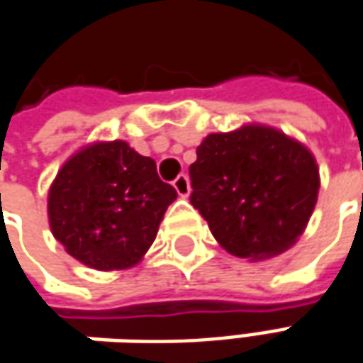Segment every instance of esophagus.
<instances>
[{
    "mask_svg": "<svg viewBox=\"0 0 363 363\" xmlns=\"http://www.w3.org/2000/svg\"><path fill=\"white\" fill-rule=\"evenodd\" d=\"M172 184H174L179 196H189V193H191V182H189V177H186V174H179Z\"/></svg>",
    "mask_w": 363,
    "mask_h": 363,
    "instance_id": "obj_1",
    "label": "esophagus"
}]
</instances>
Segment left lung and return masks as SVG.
Wrapping results in <instances>:
<instances>
[{
    "label": "left lung",
    "instance_id": "8db88e82",
    "mask_svg": "<svg viewBox=\"0 0 363 363\" xmlns=\"http://www.w3.org/2000/svg\"><path fill=\"white\" fill-rule=\"evenodd\" d=\"M191 205L231 255L265 259L297 241L319 191V169L301 143L271 126L208 134L196 148Z\"/></svg>",
    "mask_w": 363,
    "mask_h": 363
}]
</instances>
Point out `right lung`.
I'll return each mask as SVG.
<instances>
[{"instance_id": "obj_1", "label": "right lung", "mask_w": 363, "mask_h": 363, "mask_svg": "<svg viewBox=\"0 0 363 363\" xmlns=\"http://www.w3.org/2000/svg\"><path fill=\"white\" fill-rule=\"evenodd\" d=\"M177 191L157 162L124 140L84 146L64 162L48 193L52 233L69 255L98 271L136 265Z\"/></svg>"}]
</instances>
